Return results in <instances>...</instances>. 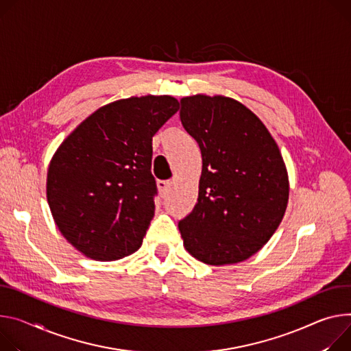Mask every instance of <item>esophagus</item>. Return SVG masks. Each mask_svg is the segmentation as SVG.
Returning <instances> with one entry per match:
<instances>
[{"label": "esophagus", "instance_id": "1", "mask_svg": "<svg viewBox=\"0 0 351 351\" xmlns=\"http://www.w3.org/2000/svg\"><path fill=\"white\" fill-rule=\"evenodd\" d=\"M171 186H172V182H171V180H159V182H158V189H159V192H161L162 196H167V193L169 192Z\"/></svg>", "mask_w": 351, "mask_h": 351}]
</instances>
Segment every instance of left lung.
Returning <instances> with one entry per match:
<instances>
[{"label": "left lung", "instance_id": "obj_1", "mask_svg": "<svg viewBox=\"0 0 351 351\" xmlns=\"http://www.w3.org/2000/svg\"><path fill=\"white\" fill-rule=\"evenodd\" d=\"M180 120L202 151L197 203L179 221L184 249L211 266L243 262L273 237L290 182L277 143L243 104L222 95L180 99Z\"/></svg>", "mask_w": 351, "mask_h": 351}]
</instances>
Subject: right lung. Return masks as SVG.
<instances>
[{"instance_id": "add662e5", "label": "right lung", "mask_w": 351, "mask_h": 351, "mask_svg": "<svg viewBox=\"0 0 351 351\" xmlns=\"http://www.w3.org/2000/svg\"><path fill=\"white\" fill-rule=\"evenodd\" d=\"M179 110L169 95L108 104L60 144L47 169V203L61 235L93 261L140 249L154 217L152 137Z\"/></svg>"}]
</instances>
